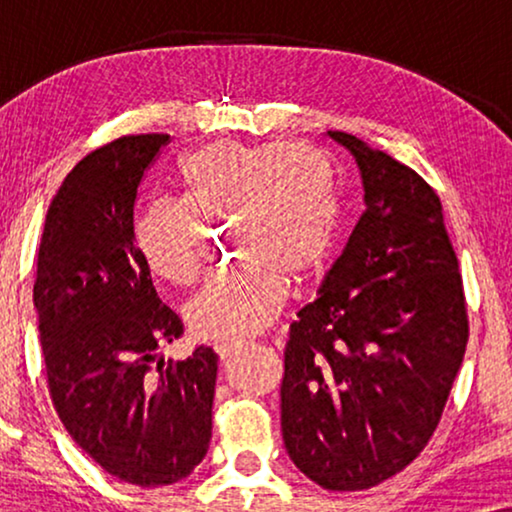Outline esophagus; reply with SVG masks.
<instances>
[{"mask_svg": "<svg viewBox=\"0 0 512 512\" xmlns=\"http://www.w3.org/2000/svg\"><path fill=\"white\" fill-rule=\"evenodd\" d=\"M244 345H247V342L244 340H230V342H223V345H219L216 347V354L221 356V359H230V356H233L237 349H242Z\"/></svg>", "mask_w": 512, "mask_h": 512, "instance_id": "34e87169", "label": "esophagus"}]
</instances>
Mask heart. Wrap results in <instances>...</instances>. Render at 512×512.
I'll use <instances>...</instances> for the list:
<instances>
[{
    "instance_id": "b5f03b06",
    "label": "heart",
    "mask_w": 512,
    "mask_h": 512,
    "mask_svg": "<svg viewBox=\"0 0 512 512\" xmlns=\"http://www.w3.org/2000/svg\"><path fill=\"white\" fill-rule=\"evenodd\" d=\"M181 202H153L135 237L144 261L165 282H198L205 228L233 226V256L244 263L214 279L188 305L193 333L207 340L263 331L289 296V279L317 275L331 249L335 170L310 144L202 146L179 165Z\"/></svg>"
}]
</instances>
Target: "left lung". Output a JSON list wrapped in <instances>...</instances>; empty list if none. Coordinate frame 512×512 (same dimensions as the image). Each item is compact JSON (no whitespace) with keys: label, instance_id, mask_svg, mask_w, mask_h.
I'll return each instance as SVG.
<instances>
[{"label":"left lung","instance_id":"1","mask_svg":"<svg viewBox=\"0 0 512 512\" xmlns=\"http://www.w3.org/2000/svg\"><path fill=\"white\" fill-rule=\"evenodd\" d=\"M363 214L284 352L282 436L293 464L333 492L403 471L436 431L468 319L459 263L433 188L347 132Z\"/></svg>","mask_w":512,"mask_h":512}]
</instances>
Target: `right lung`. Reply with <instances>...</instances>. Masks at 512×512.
<instances>
[{
	"mask_svg": "<svg viewBox=\"0 0 512 512\" xmlns=\"http://www.w3.org/2000/svg\"><path fill=\"white\" fill-rule=\"evenodd\" d=\"M170 135L116 139L88 153L48 207L34 310L55 410L114 478L163 487L188 478L212 440L219 356L165 361L184 324L163 305L135 240L146 167Z\"/></svg>",
	"mask_w": 512,
	"mask_h": 512,
	"instance_id": "add662e5",
	"label": "right lung"
}]
</instances>
